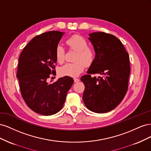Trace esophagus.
I'll list each match as a JSON object with an SVG mask.
<instances>
[{
  "instance_id": "34e87169",
  "label": "esophagus",
  "mask_w": 151,
  "mask_h": 151,
  "mask_svg": "<svg viewBox=\"0 0 151 151\" xmlns=\"http://www.w3.org/2000/svg\"><path fill=\"white\" fill-rule=\"evenodd\" d=\"M74 83H78V82L80 81L79 79L78 78H74Z\"/></svg>"
}]
</instances>
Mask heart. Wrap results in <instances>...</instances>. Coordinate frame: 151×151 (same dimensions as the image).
Returning a JSON list of instances; mask_svg holds the SVG:
<instances>
[{
  "label": "heart",
  "mask_w": 151,
  "mask_h": 151,
  "mask_svg": "<svg viewBox=\"0 0 151 151\" xmlns=\"http://www.w3.org/2000/svg\"><path fill=\"white\" fill-rule=\"evenodd\" d=\"M66 44L70 49L77 52L74 57V63H68L61 67L58 70L62 76L75 77L78 76L84 69V64L89 65L94 60L95 52L94 49L88 47V43L84 37L74 35L66 40ZM55 58L57 62L62 64L65 60V50L60 45L55 49Z\"/></svg>",
  "instance_id": "heart-1"
}]
</instances>
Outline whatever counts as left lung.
<instances>
[{
    "mask_svg": "<svg viewBox=\"0 0 151 151\" xmlns=\"http://www.w3.org/2000/svg\"><path fill=\"white\" fill-rule=\"evenodd\" d=\"M89 36L96 55L88 74L81 78L85 86L83 98L89 110L104 113L115 108L127 92L129 56L120 40L114 35L95 32ZM97 73L102 77L91 76Z\"/></svg>",
    "mask_w": 151,
    "mask_h": 151,
    "instance_id": "1",
    "label": "left lung"
}]
</instances>
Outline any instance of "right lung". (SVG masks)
I'll list each match as a JSON object with an SVG mask.
<instances>
[{
    "instance_id": "add662e5",
    "label": "right lung",
    "mask_w": 151,
    "mask_h": 151,
    "mask_svg": "<svg viewBox=\"0 0 151 151\" xmlns=\"http://www.w3.org/2000/svg\"><path fill=\"white\" fill-rule=\"evenodd\" d=\"M63 33L52 31L35 36L19 56L17 77L22 97L30 109L42 115H54L60 110L74 83L68 76L53 83L47 82L50 74H56L55 53Z\"/></svg>"
}]
</instances>
